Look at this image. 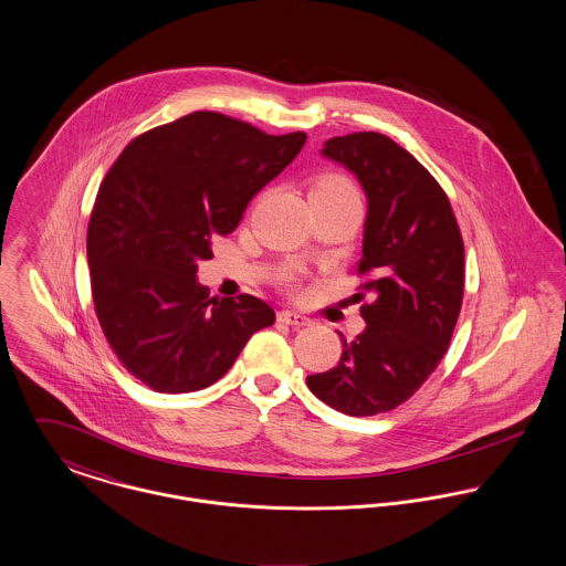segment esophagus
<instances>
[{
  "label": "esophagus",
  "mask_w": 566,
  "mask_h": 566,
  "mask_svg": "<svg viewBox=\"0 0 566 566\" xmlns=\"http://www.w3.org/2000/svg\"><path fill=\"white\" fill-rule=\"evenodd\" d=\"M277 321H280V323H284V325H295V327L310 325V318H307V316L300 314V312H291V310L280 312V314H277Z\"/></svg>",
  "instance_id": "34e87169"
}]
</instances>
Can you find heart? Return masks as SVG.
<instances>
[{
    "label": "heart",
    "instance_id": "heart-1",
    "mask_svg": "<svg viewBox=\"0 0 566 566\" xmlns=\"http://www.w3.org/2000/svg\"><path fill=\"white\" fill-rule=\"evenodd\" d=\"M312 191H332V193H355L353 185L343 176L329 175L323 176Z\"/></svg>",
    "mask_w": 566,
    "mask_h": 566
}]
</instances>
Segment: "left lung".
<instances>
[{
  "mask_svg": "<svg viewBox=\"0 0 566 566\" xmlns=\"http://www.w3.org/2000/svg\"><path fill=\"white\" fill-rule=\"evenodd\" d=\"M321 155L366 193L357 273L370 275L361 291L373 302L359 310L366 329L353 343L340 334L338 366L305 384L336 411L377 416L413 396L450 345L463 302V239L439 182L388 135L332 137Z\"/></svg>",
  "mask_w": 566,
  "mask_h": 566,
  "instance_id": "left-lung-1",
  "label": "left lung"
}]
</instances>
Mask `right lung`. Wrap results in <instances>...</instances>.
<instances>
[{"mask_svg": "<svg viewBox=\"0 0 566 566\" xmlns=\"http://www.w3.org/2000/svg\"><path fill=\"white\" fill-rule=\"evenodd\" d=\"M304 144L302 130L266 135L193 112L135 137L105 176L87 226L92 300L109 347L144 386L209 388L275 323L259 297L209 300L196 273Z\"/></svg>", "mask_w": 566, "mask_h": 566, "instance_id": "1", "label": "right lung"}]
</instances>
